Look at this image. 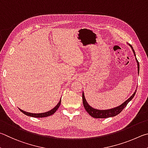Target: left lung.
<instances>
[{"instance_id": "left-lung-1", "label": "left lung", "mask_w": 148, "mask_h": 148, "mask_svg": "<svg viewBox=\"0 0 148 148\" xmlns=\"http://www.w3.org/2000/svg\"><path fill=\"white\" fill-rule=\"evenodd\" d=\"M130 46L131 47L132 50H133V51L134 55L136 56L135 52H134L133 47H132L131 45H130ZM136 62H137V64H138V71L139 73V63H138V60H137V59H136ZM135 94H136V91L134 92L133 95H131V96L129 97L127 100L125 101V102L122 103L121 105L119 106V107H117L114 108H112V109H109V110H97V109H95V108H93L92 107H90L88 104V103L86 101V99H85V97H84V94H82V101H83V105H84L85 110H86L87 111V112L88 113L90 116H92L93 118H109V117H112V116H115L116 115H118V114H120L121 111L123 110V108H125L127 105L128 103L134 97Z\"/></svg>"}]
</instances>
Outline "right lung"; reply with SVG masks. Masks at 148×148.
Instances as JSON below:
<instances>
[{"instance_id":"add662e5","label":"right lung","mask_w":148,"mask_h":148,"mask_svg":"<svg viewBox=\"0 0 148 148\" xmlns=\"http://www.w3.org/2000/svg\"><path fill=\"white\" fill-rule=\"evenodd\" d=\"M60 103H61V100L60 101L59 103L57 104V105L53 109L51 110L50 111H48V112H44V113H40V114H34V113H30V112H25V111H23V110H21L20 108L19 109L21 110V112H22L23 114H25V115L28 116H32V117H34V118H43V117H47V116H51L52 114H53L56 112V111L58 110V108H59L60 105Z\"/></svg>"}]
</instances>
